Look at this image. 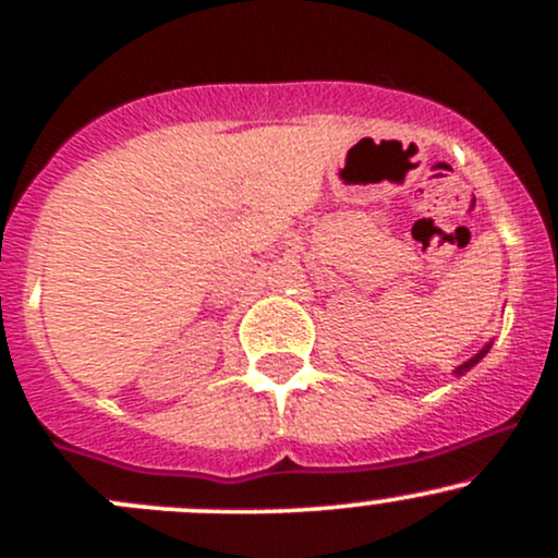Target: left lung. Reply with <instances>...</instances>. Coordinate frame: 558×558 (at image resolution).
Here are the masks:
<instances>
[{"instance_id": "left-lung-1", "label": "left lung", "mask_w": 558, "mask_h": 558, "mask_svg": "<svg viewBox=\"0 0 558 558\" xmlns=\"http://www.w3.org/2000/svg\"><path fill=\"white\" fill-rule=\"evenodd\" d=\"M488 351H490V343H485V345H483V349H480V351H477V354H475V356H472V360H466L464 364H459V367H457V369H453V373H457V375H464V373H466V369H472V367H475V364H477L480 360H483V356H485V354H488Z\"/></svg>"}]
</instances>
